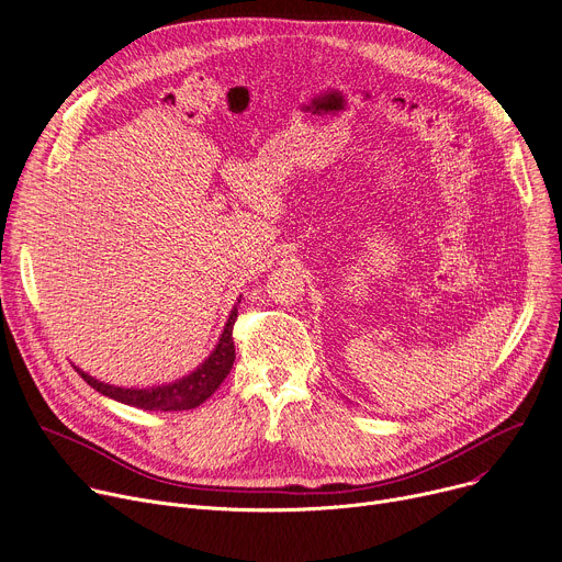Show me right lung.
<instances>
[{"label":"right lung","instance_id":"right-lung-1","mask_svg":"<svg viewBox=\"0 0 562 562\" xmlns=\"http://www.w3.org/2000/svg\"><path fill=\"white\" fill-rule=\"evenodd\" d=\"M235 319H237V306H233V311L226 319V327L220 336V342L215 345V350L210 352V357L196 370H192L190 375H184L182 380H176L169 384L148 386V389H123V386H114V384H104L79 368H75V370L98 393L116 400V403L130 405V407H139V409H148V412L194 409V407L203 405L205 400L220 389V384L226 380V375L233 368V361H235L233 325H235Z\"/></svg>","mask_w":562,"mask_h":562}]
</instances>
